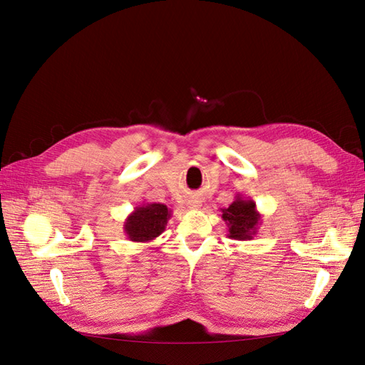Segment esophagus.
Segmentation results:
<instances>
[{
  "mask_svg": "<svg viewBox=\"0 0 365 365\" xmlns=\"http://www.w3.org/2000/svg\"><path fill=\"white\" fill-rule=\"evenodd\" d=\"M189 207H192V209H195V207H200V201H198V200H192V201H189Z\"/></svg>",
  "mask_w": 365,
  "mask_h": 365,
  "instance_id": "esophagus-1",
  "label": "esophagus"
}]
</instances>
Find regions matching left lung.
Instances as JSON below:
<instances>
[{"instance_id": "left-lung-1", "label": "left lung", "mask_w": 365, "mask_h": 365, "mask_svg": "<svg viewBox=\"0 0 365 365\" xmlns=\"http://www.w3.org/2000/svg\"><path fill=\"white\" fill-rule=\"evenodd\" d=\"M221 218L227 226V237L234 240H252L262 225V213L255 201L237 193L229 207L220 209Z\"/></svg>"}]
</instances>
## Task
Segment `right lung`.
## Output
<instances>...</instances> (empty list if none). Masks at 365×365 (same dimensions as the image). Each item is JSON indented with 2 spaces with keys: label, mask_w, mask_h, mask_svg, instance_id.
I'll return each mask as SVG.
<instances>
[{
  "label": "right lung",
  "mask_w": 365,
  "mask_h": 365,
  "mask_svg": "<svg viewBox=\"0 0 365 365\" xmlns=\"http://www.w3.org/2000/svg\"><path fill=\"white\" fill-rule=\"evenodd\" d=\"M170 217L172 210L165 204L142 202L127 217L123 232L130 242L148 243L164 232Z\"/></svg>",
  "instance_id": "right-lung-1"
}]
</instances>
